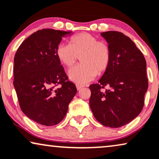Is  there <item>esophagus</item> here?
<instances>
[{
    "instance_id": "esophagus-1",
    "label": "esophagus",
    "mask_w": 159,
    "mask_h": 159,
    "mask_svg": "<svg viewBox=\"0 0 159 159\" xmlns=\"http://www.w3.org/2000/svg\"><path fill=\"white\" fill-rule=\"evenodd\" d=\"M76 87H77V89L79 90H80L81 89V88H82L84 87L83 85H82V84H76Z\"/></svg>"
}]
</instances>
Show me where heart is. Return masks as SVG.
<instances>
[{
    "label": "heart",
    "instance_id": "b5f03b06",
    "mask_svg": "<svg viewBox=\"0 0 159 159\" xmlns=\"http://www.w3.org/2000/svg\"><path fill=\"white\" fill-rule=\"evenodd\" d=\"M55 55L60 63L71 68L80 56L81 63L70 70L69 75L78 84L90 82L98 74L105 72L112 61V49L106 41L88 33H80L69 39V44H59Z\"/></svg>",
    "mask_w": 159,
    "mask_h": 159
}]
</instances>
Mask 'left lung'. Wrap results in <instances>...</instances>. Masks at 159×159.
Returning <instances> with one entry per match:
<instances>
[{"instance_id": "1", "label": "left lung", "mask_w": 159, "mask_h": 159, "mask_svg": "<svg viewBox=\"0 0 159 159\" xmlns=\"http://www.w3.org/2000/svg\"><path fill=\"white\" fill-rule=\"evenodd\" d=\"M112 49V61L98 83L90 85V107L104 126L119 128L133 120L144 107L148 88L146 61L129 37L117 31L103 32ZM105 87L108 88L103 91Z\"/></svg>"}]
</instances>
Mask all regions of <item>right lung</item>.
<instances>
[{
	"label": "right lung",
	"mask_w": 159,
	"mask_h": 159,
	"mask_svg": "<svg viewBox=\"0 0 159 159\" xmlns=\"http://www.w3.org/2000/svg\"><path fill=\"white\" fill-rule=\"evenodd\" d=\"M71 34L42 29L28 37L14 59V86L20 109L39 124L51 126L64 118L77 88L69 81L55 49Z\"/></svg>",
	"instance_id": "add662e5"
}]
</instances>
